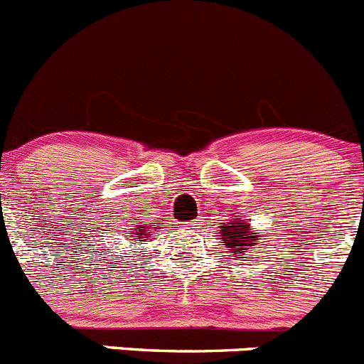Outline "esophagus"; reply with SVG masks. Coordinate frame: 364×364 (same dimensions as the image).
<instances>
[{"label": "esophagus", "instance_id": "esophagus-1", "mask_svg": "<svg viewBox=\"0 0 364 364\" xmlns=\"http://www.w3.org/2000/svg\"><path fill=\"white\" fill-rule=\"evenodd\" d=\"M186 226H188V228H198L199 224L198 223H188V224H186Z\"/></svg>", "mask_w": 364, "mask_h": 364}]
</instances>
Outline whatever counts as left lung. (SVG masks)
Instances as JSON below:
<instances>
[{
	"label": "left lung",
	"instance_id": "8db88e82",
	"mask_svg": "<svg viewBox=\"0 0 364 364\" xmlns=\"http://www.w3.org/2000/svg\"><path fill=\"white\" fill-rule=\"evenodd\" d=\"M219 239L224 246L230 247V253L237 259H246L244 253L253 250V246L260 242L257 230L251 226V220L244 215H237L235 219H230L228 223H223L219 232ZM228 255V257H232Z\"/></svg>",
	"mask_w": 364,
	"mask_h": 364
}]
</instances>
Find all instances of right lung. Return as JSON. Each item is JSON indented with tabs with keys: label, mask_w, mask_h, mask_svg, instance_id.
<instances>
[{
	"label": "right lung",
	"mask_w": 364,
	"mask_h": 364,
	"mask_svg": "<svg viewBox=\"0 0 364 364\" xmlns=\"http://www.w3.org/2000/svg\"><path fill=\"white\" fill-rule=\"evenodd\" d=\"M132 233H129L127 237H136L140 242H149L152 239V233L159 232L161 226H158V223H140V219L136 220V224H132ZM136 239H131L132 244H136Z\"/></svg>",
	"instance_id": "add662e5"
}]
</instances>
